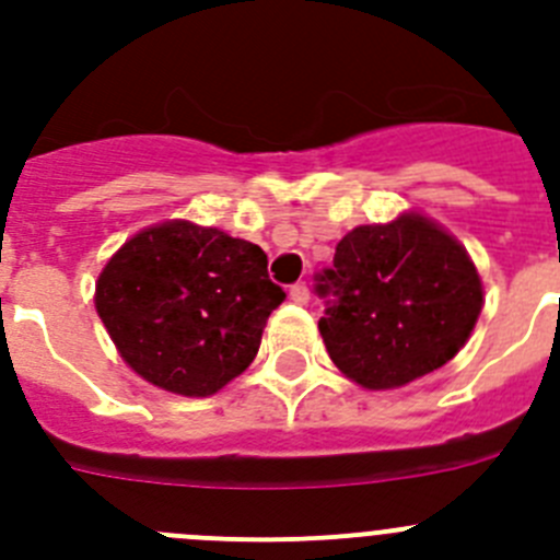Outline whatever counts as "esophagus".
Listing matches in <instances>:
<instances>
[{"mask_svg": "<svg viewBox=\"0 0 560 560\" xmlns=\"http://www.w3.org/2000/svg\"><path fill=\"white\" fill-rule=\"evenodd\" d=\"M289 296H291V300H294L296 305H308L311 291H308V285H305V283H296V285H291Z\"/></svg>", "mask_w": 560, "mask_h": 560, "instance_id": "1", "label": "esophagus"}]
</instances>
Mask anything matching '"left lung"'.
I'll return each mask as SVG.
<instances>
[{
  "mask_svg": "<svg viewBox=\"0 0 560 560\" xmlns=\"http://www.w3.org/2000/svg\"><path fill=\"white\" fill-rule=\"evenodd\" d=\"M316 291L336 296L319 319L330 361L364 389L407 387L443 368L485 303L471 255L418 210L350 230Z\"/></svg>",
  "mask_w": 560,
  "mask_h": 560,
  "instance_id": "left-lung-1",
  "label": "left lung"
}]
</instances>
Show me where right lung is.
Returning <instances> with one entry per match:
<instances>
[{
    "mask_svg": "<svg viewBox=\"0 0 560 560\" xmlns=\"http://www.w3.org/2000/svg\"><path fill=\"white\" fill-rule=\"evenodd\" d=\"M266 252L192 221L131 235L95 283V308L114 348L153 387L207 398L244 373L266 319L285 300Z\"/></svg>",
    "mask_w": 560,
    "mask_h": 560,
    "instance_id": "obj_1",
    "label": "right lung"
}]
</instances>
